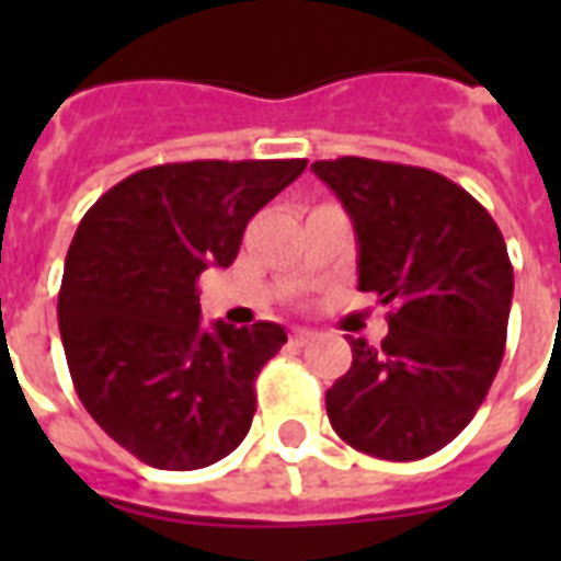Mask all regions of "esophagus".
I'll return each mask as SVG.
<instances>
[{"label": "esophagus", "mask_w": 561, "mask_h": 561, "mask_svg": "<svg viewBox=\"0 0 561 561\" xmlns=\"http://www.w3.org/2000/svg\"><path fill=\"white\" fill-rule=\"evenodd\" d=\"M311 337H314V332H308V329H294V332H290V343H294V346H306Z\"/></svg>", "instance_id": "obj_1"}]
</instances>
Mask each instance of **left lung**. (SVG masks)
Segmentation results:
<instances>
[{
	"mask_svg": "<svg viewBox=\"0 0 561 561\" xmlns=\"http://www.w3.org/2000/svg\"><path fill=\"white\" fill-rule=\"evenodd\" d=\"M341 197L358 241V290L390 332L350 337L352 367L325 390L343 443L381 460H422L469 425L495 381L513 306L501 229L466 188L399 162L311 165Z\"/></svg>",
	"mask_w": 561,
	"mask_h": 561,
	"instance_id": "8db88e82",
	"label": "left lung"
}]
</instances>
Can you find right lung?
<instances>
[{"label":"right lung","mask_w":561,"mask_h":561,"mask_svg":"<svg viewBox=\"0 0 561 561\" xmlns=\"http://www.w3.org/2000/svg\"><path fill=\"white\" fill-rule=\"evenodd\" d=\"M306 160L153 165L101 194L78 224L57 320L78 399L101 431L153 469L224 460L250 431L255 375L279 323L201 325L197 279L236 262L255 211Z\"/></svg>","instance_id":"1"}]
</instances>
